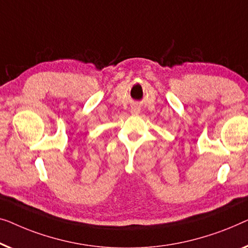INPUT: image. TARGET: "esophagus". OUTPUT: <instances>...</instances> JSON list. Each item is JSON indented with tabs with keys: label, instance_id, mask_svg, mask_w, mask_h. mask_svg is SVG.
Returning <instances> with one entry per match:
<instances>
[{
	"label": "esophagus",
	"instance_id": "34e87169",
	"mask_svg": "<svg viewBox=\"0 0 248 248\" xmlns=\"http://www.w3.org/2000/svg\"><path fill=\"white\" fill-rule=\"evenodd\" d=\"M131 113L132 114H139V113H140V108H139L138 106H135L131 109Z\"/></svg>",
	"mask_w": 248,
	"mask_h": 248
}]
</instances>
